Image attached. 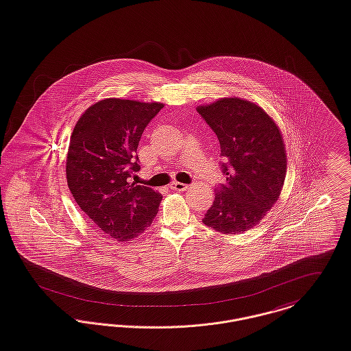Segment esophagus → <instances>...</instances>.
Instances as JSON below:
<instances>
[{"label":"esophagus","instance_id":"obj_1","mask_svg":"<svg viewBox=\"0 0 351 351\" xmlns=\"http://www.w3.org/2000/svg\"><path fill=\"white\" fill-rule=\"evenodd\" d=\"M170 188L173 189V191H185L189 189V185H186V184H181V182H171L170 184Z\"/></svg>","mask_w":351,"mask_h":351}]
</instances>
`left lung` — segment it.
Segmentation results:
<instances>
[{
  "label": "left lung",
  "instance_id": "obj_1",
  "mask_svg": "<svg viewBox=\"0 0 351 351\" xmlns=\"http://www.w3.org/2000/svg\"><path fill=\"white\" fill-rule=\"evenodd\" d=\"M197 111L216 132L226 184L215 194L202 223L223 234H240L260 223L276 204L287 171L283 135L256 103L221 97Z\"/></svg>",
  "mask_w": 351,
  "mask_h": 351
}]
</instances>
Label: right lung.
<instances>
[{
    "label": "right lung",
    "instance_id": "right-lung-1",
    "mask_svg": "<svg viewBox=\"0 0 351 351\" xmlns=\"http://www.w3.org/2000/svg\"><path fill=\"white\" fill-rule=\"evenodd\" d=\"M163 103L108 97L79 118L66 154V182L91 225L118 241L143 233L158 213L162 195L130 182L139 171L136 149Z\"/></svg>",
    "mask_w": 351,
    "mask_h": 351
}]
</instances>
